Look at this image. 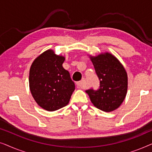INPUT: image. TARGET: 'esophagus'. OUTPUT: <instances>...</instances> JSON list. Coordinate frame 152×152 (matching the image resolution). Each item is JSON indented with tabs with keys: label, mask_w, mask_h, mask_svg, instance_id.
Instances as JSON below:
<instances>
[{
	"label": "esophagus",
	"mask_w": 152,
	"mask_h": 152,
	"mask_svg": "<svg viewBox=\"0 0 152 152\" xmlns=\"http://www.w3.org/2000/svg\"><path fill=\"white\" fill-rule=\"evenodd\" d=\"M84 80H82L80 81V82H77V86L79 87V88H82L83 86H84Z\"/></svg>",
	"instance_id": "34e87169"
}]
</instances>
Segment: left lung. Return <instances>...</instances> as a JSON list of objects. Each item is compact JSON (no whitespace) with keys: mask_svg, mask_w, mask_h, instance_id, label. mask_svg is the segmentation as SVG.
Instances as JSON below:
<instances>
[{"mask_svg":"<svg viewBox=\"0 0 152 152\" xmlns=\"http://www.w3.org/2000/svg\"><path fill=\"white\" fill-rule=\"evenodd\" d=\"M98 76L100 86L97 91H86L91 102L105 112L117 109L127 93L128 77L125 68L115 56L109 53L89 56Z\"/></svg>","mask_w":152,"mask_h":152,"instance_id":"1","label":"left lung"}]
</instances>
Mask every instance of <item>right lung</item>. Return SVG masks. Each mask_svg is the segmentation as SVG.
<instances>
[{"mask_svg": "<svg viewBox=\"0 0 152 152\" xmlns=\"http://www.w3.org/2000/svg\"><path fill=\"white\" fill-rule=\"evenodd\" d=\"M65 57L48 50L32 62L30 69L29 86L33 98L39 107L55 111L69 103L75 83L69 72L62 66Z\"/></svg>", "mask_w": 152, "mask_h": 152, "instance_id": "1", "label": "right lung"}]
</instances>
